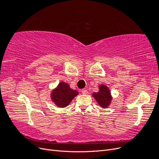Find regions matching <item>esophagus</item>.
I'll use <instances>...</instances> for the list:
<instances>
[{
    "mask_svg": "<svg viewBox=\"0 0 159 159\" xmlns=\"http://www.w3.org/2000/svg\"><path fill=\"white\" fill-rule=\"evenodd\" d=\"M81 92H82V93L83 94H84V95H86L88 93V91H87V89H83L82 90H81Z\"/></svg>",
    "mask_w": 159,
    "mask_h": 159,
    "instance_id": "34e87169",
    "label": "esophagus"
}]
</instances>
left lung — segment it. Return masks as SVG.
<instances>
[{
    "label": "left lung",
    "instance_id": "obj_1",
    "mask_svg": "<svg viewBox=\"0 0 159 159\" xmlns=\"http://www.w3.org/2000/svg\"><path fill=\"white\" fill-rule=\"evenodd\" d=\"M98 88L99 91L97 93H93V98L96 100L101 107L103 109L107 108L113 99L111 91L106 85L101 84L98 86Z\"/></svg>",
    "mask_w": 159,
    "mask_h": 159
}]
</instances>
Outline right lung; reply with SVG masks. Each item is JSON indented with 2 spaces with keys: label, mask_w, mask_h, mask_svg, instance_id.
Here are the masks:
<instances>
[{
  "label": "right lung",
  "mask_w": 159,
  "mask_h": 159,
  "mask_svg": "<svg viewBox=\"0 0 159 159\" xmlns=\"http://www.w3.org/2000/svg\"><path fill=\"white\" fill-rule=\"evenodd\" d=\"M79 94L78 91L70 88V85L60 81L50 93L52 102L57 107L64 108L68 106L73 99Z\"/></svg>",
  "instance_id": "obj_1"
}]
</instances>
